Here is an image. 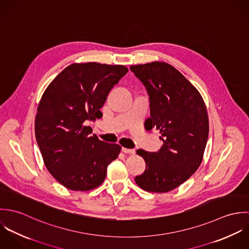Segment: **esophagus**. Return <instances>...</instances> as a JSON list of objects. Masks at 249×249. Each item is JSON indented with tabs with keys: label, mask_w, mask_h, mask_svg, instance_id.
<instances>
[{
	"label": "esophagus",
	"mask_w": 249,
	"mask_h": 249,
	"mask_svg": "<svg viewBox=\"0 0 249 249\" xmlns=\"http://www.w3.org/2000/svg\"><path fill=\"white\" fill-rule=\"evenodd\" d=\"M122 151L124 153H129V154H134L135 150L134 149H129V148H125V147H122Z\"/></svg>",
	"instance_id": "34e87169"
}]
</instances>
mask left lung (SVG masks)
I'll use <instances>...</instances> for the list:
<instances>
[{
  "label": "left lung",
  "instance_id": "obj_1",
  "mask_svg": "<svg viewBox=\"0 0 249 249\" xmlns=\"http://www.w3.org/2000/svg\"><path fill=\"white\" fill-rule=\"evenodd\" d=\"M149 96L148 130L160 131L163 146L158 152L138 149L145 161L136 184L149 193L170 192L200 166L206 147L209 120L198 90L174 66L154 61L130 66Z\"/></svg>",
  "mask_w": 249,
  "mask_h": 249
}]
</instances>
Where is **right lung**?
<instances>
[{"label":"right lung","mask_w":249,"mask_h":249,"mask_svg":"<svg viewBox=\"0 0 249 249\" xmlns=\"http://www.w3.org/2000/svg\"><path fill=\"white\" fill-rule=\"evenodd\" d=\"M127 71L124 65L73 63L43 93L35 122L36 141L47 170L67 189L99 187L107 166L120 154V144L92 136L86 123L103 117L100 109L108 93Z\"/></svg>","instance_id":"right-lung-1"}]
</instances>
